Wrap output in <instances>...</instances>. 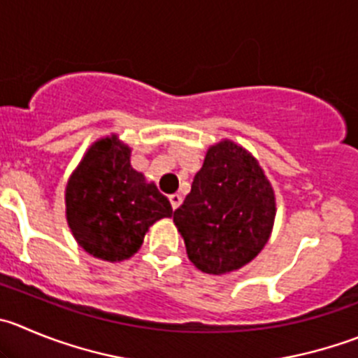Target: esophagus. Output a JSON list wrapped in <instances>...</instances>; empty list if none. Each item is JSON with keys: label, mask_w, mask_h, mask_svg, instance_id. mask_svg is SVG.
I'll return each mask as SVG.
<instances>
[{"label": "esophagus", "mask_w": 358, "mask_h": 358, "mask_svg": "<svg viewBox=\"0 0 358 358\" xmlns=\"http://www.w3.org/2000/svg\"><path fill=\"white\" fill-rule=\"evenodd\" d=\"M169 200H170V206H172V209L176 210L177 207L181 206L182 196H181V195H177V193H173V195H170V196H169Z\"/></svg>", "instance_id": "1"}]
</instances>
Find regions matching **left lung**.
<instances>
[{
  "label": "left lung",
  "instance_id": "1",
  "mask_svg": "<svg viewBox=\"0 0 358 358\" xmlns=\"http://www.w3.org/2000/svg\"><path fill=\"white\" fill-rule=\"evenodd\" d=\"M274 216V192L257 159L223 141L207 151L173 223L189 260L207 274H224L260 253Z\"/></svg>",
  "mask_w": 358,
  "mask_h": 358
}]
</instances>
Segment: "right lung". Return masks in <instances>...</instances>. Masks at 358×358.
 Segmentation results:
<instances>
[{"label": "right lung", "mask_w": 358, "mask_h": 358, "mask_svg": "<svg viewBox=\"0 0 358 358\" xmlns=\"http://www.w3.org/2000/svg\"><path fill=\"white\" fill-rule=\"evenodd\" d=\"M172 216L169 199L130 165L115 135L98 141L66 186V220L93 257L121 262L137 253L155 221Z\"/></svg>", "instance_id": "right-lung-1"}]
</instances>
